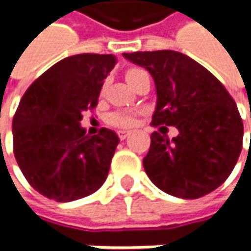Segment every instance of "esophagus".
<instances>
[{
	"mask_svg": "<svg viewBox=\"0 0 251 251\" xmlns=\"http://www.w3.org/2000/svg\"><path fill=\"white\" fill-rule=\"evenodd\" d=\"M117 135H119V138H120V140H126V138L130 135V131H127V130L117 131Z\"/></svg>",
	"mask_w": 251,
	"mask_h": 251,
	"instance_id": "obj_1",
	"label": "esophagus"
}]
</instances>
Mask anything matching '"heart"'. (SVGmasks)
Here are the masks:
<instances>
[{
  "label": "heart",
  "mask_w": 251,
  "mask_h": 251,
  "mask_svg": "<svg viewBox=\"0 0 251 251\" xmlns=\"http://www.w3.org/2000/svg\"><path fill=\"white\" fill-rule=\"evenodd\" d=\"M141 71H142V70H140V68H131V70H128L127 74H126L127 81H130L134 75H137V74L141 73ZM110 123L111 124H114V126H119V127H131V126H134V123H135V114L131 113V111L114 113L110 117Z\"/></svg>",
  "instance_id": "b5f03b06"
}]
</instances>
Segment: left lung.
<instances>
[{
  "label": "left lung",
  "instance_id": "left-lung-1",
  "mask_svg": "<svg viewBox=\"0 0 251 251\" xmlns=\"http://www.w3.org/2000/svg\"><path fill=\"white\" fill-rule=\"evenodd\" d=\"M144 67L156 88L153 126H173L178 135L153 132L144 169L162 191L200 198L218 188L236 165L243 123L225 86L201 64L173 50L123 53Z\"/></svg>",
  "mask_w": 251,
  "mask_h": 251
}]
</instances>
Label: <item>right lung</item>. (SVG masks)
I'll return each instance as SVG.
<instances>
[{
    "label": "right lung",
    "instance_id": "obj_1",
    "mask_svg": "<svg viewBox=\"0 0 251 251\" xmlns=\"http://www.w3.org/2000/svg\"><path fill=\"white\" fill-rule=\"evenodd\" d=\"M116 64L111 54L67 57L25 92L12 121L15 159L29 184L58 202L91 196L107 177L119 135H88L82 113L93 109Z\"/></svg>",
    "mask_w": 251,
    "mask_h": 251
}]
</instances>
